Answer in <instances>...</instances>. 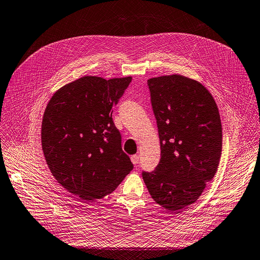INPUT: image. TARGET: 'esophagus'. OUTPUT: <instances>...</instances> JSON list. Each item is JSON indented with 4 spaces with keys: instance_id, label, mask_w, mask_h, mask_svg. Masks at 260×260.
Returning a JSON list of instances; mask_svg holds the SVG:
<instances>
[{
    "instance_id": "1",
    "label": "esophagus",
    "mask_w": 260,
    "mask_h": 260,
    "mask_svg": "<svg viewBox=\"0 0 260 260\" xmlns=\"http://www.w3.org/2000/svg\"><path fill=\"white\" fill-rule=\"evenodd\" d=\"M139 161H140V157L138 154H133L131 155V162L134 164V165H138L139 164Z\"/></svg>"
}]
</instances>
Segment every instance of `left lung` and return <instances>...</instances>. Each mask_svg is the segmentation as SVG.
Returning <instances> with one entry per match:
<instances>
[{
  "label": "left lung",
  "mask_w": 260,
  "mask_h": 260,
  "mask_svg": "<svg viewBox=\"0 0 260 260\" xmlns=\"http://www.w3.org/2000/svg\"><path fill=\"white\" fill-rule=\"evenodd\" d=\"M157 119L161 159L142 176L152 200L178 211L195 203L212 180L222 154V124L212 95L180 75L147 81Z\"/></svg>",
  "instance_id": "8db88e82"
}]
</instances>
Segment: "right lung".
<instances>
[{"label":"right lung","mask_w":260,"mask_h":260,"mask_svg":"<svg viewBox=\"0 0 260 260\" xmlns=\"http://www.w3.org/2000/svg\"><path fill=\"white\" fill-rule=\"evenodd\" d=\"M131 81L82 77L60 87L46 108L41 123L46 162L57 182L83 201L112 193L133 170L112 118Z\"/></svg>","instance_id":"add662e5"}]
</instances>
